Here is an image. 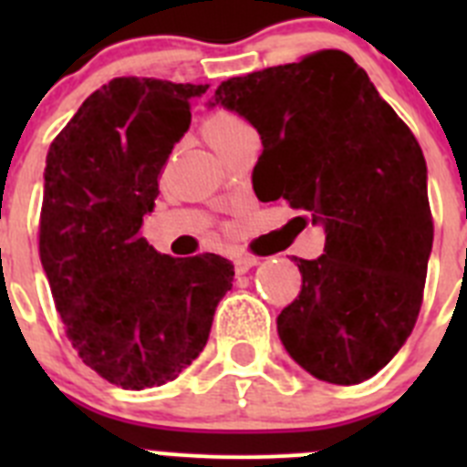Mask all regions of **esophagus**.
Listing matches in <instances>:
<instances>
[{
  "instance_id": "esophagus-1",
  "label": "esophagus",
  "mask_w": 467,
  "mask_h": 467,
  "mask_svg": "<svg viewBox=\"0 0 467 467\" xmlns=\"http://www.w3.org/2000/svg\"><path fill=\"white\" fill-rule=\"evenodd\" d=\"M253 266H257V259H254V257H236V259H234V271H236L238 275L247 274V271L253 269Z\"/></svg>"
}]
</instances>
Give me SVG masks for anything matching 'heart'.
Wrapping results in <instances>:
<instances>
[{
	"instance_id": "heart-1",
	"label": "heart",
	"mask_w": 467,
	"mask_h": 467,
	"mask_svg": "<svg viewBox=\"0 0 467 467\" xmlns=\"http://www.w3.org/2000/svg\"><path fill=\"white\" fill-rule=\"evenodd\" d=\"M247 123L241 117L231 114V111H214L213 117L205 119L203 123V135L210 144H220L222 140L229 138L231 133H236L241 128H245Z\"/></svg>"
}]
</instances>
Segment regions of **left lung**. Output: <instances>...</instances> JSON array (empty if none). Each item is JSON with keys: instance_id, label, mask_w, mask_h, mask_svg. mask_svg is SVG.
Segmentation results:
<instances>
[{"instance_id": "left-lung-1", "label": "left lung", "mask_w": 467, "mask_h": 467, "mask_svg": "<svg viewBox=\"0 0 467 467\" xmlns=\"http://www.w3.org/2000/svg\"><path fill=\"white\" fill-rule=\"evenodd\" d=\"M210 105L257 128L254 193L325 226V253L295 257L301 292L278 316L285 350L320 381L372 379L414 329L432 250L414 133L337 48L222 81Z\"/></svg>"}]
</instances>
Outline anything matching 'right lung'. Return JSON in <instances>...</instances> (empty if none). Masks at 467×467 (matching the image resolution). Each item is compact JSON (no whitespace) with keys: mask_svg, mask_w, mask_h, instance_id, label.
<instances>
[{"mask_svg":"<svg viewBox=\"0 0 467 467\" xmlns=\"http://www.w3.org/2000/svg\"><path fill=\"white\" fill-rule=\"evenodd\" d=\"M208 84L117 77L48 147L39 257L81 360L126 390L163 386L205 348L234 266L159 254L144 241L159 175Z\"/></svg>","mask_w":467,"mask_h":467,"instance_id":"1","label":"right lung"}]
</instances>
